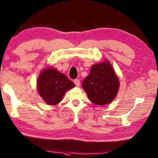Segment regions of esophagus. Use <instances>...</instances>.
Listing matches in <instances>:
<instances>
[{"instance_id": "obj_1", "label": "esophagus", "mask_w": 158, "mask_h": 158, "mask_svg": "<svg viewBox=\"0 0 158 158\" xmlns=\"http://www.w3.org/2000/svg\"><path fill=\"white\" fill-rule=\"evenodd\" d=\"M74 84H75V85H76L77 86L79 87L80 86V81H79V79H74Z\"/></svg>"}]
</instances>
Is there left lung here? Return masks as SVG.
<instances>
[{
	"instance_id": "1",
	"label": "left lung",
	"mask_w": 158,
	"mask_h": 158,
	"mask_svg": "<svg viewBox=\"0 0 158 158\" xmlns=\"http://www.w3.org/2000/svg\"><path fill=\"white\" fill-rule=\"evenodd\" d=\"M82 86L93 103L103 106L116 97L119 81L110 62L107 60L91 67L89 75L82 82Z\"/></svg>"
}]
</instances>
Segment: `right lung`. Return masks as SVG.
Wrapping results in <instances>:
<instances>
[{
    "mask_svg": "<svg viewBox=\"0 0 158 158\" xmlns=\"http://www.w3.org/2000/svg\"><path fill=\"white\" fill-rule=\"evenodd\" d=\"M74 86L75 84L65 75L51 67L44 69L37 80L39 94L50 106L58 104L64 93Z\"/></svg>",
    "mask_w": 158,
    "mask_h": 158,
    "instance_id": "add662e5",
    "label": "right lung"
}]
</instances>
